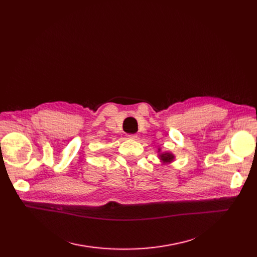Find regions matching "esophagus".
Segmentation results:
<instances>
[{"instance_id": "obj_1", "label": "esophagus", "mask_w": 257, "mask_h": 257, "mask_svg": "<svg viewBox=\"0 0 257 257\" xmlns=\"http://www.w3.org/2000/svg\"><path fill=\"white\" fill-rule=\"evenodd\" d=\"M129 139H131V140H137V139H138V136H137V134H130Z\"/></svg>"}]
</instances>
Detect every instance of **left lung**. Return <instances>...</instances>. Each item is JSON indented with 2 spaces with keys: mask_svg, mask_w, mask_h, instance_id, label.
<instances>
[{
  "mask_svg": "<svg viewBox=\"0 0 257 257\" xmlns=\"http://www.w3.org/2000/svg\"><path fill=\"white\" fill-rule=\"evenodd\" d=\"M157 157L161 163V166L170 165V164L173 163L175 159H176V156H175L172 152H168V151L163 152V151H161L160 148H158V149H157Z\"/></svg>",
  "mask_w": 257,
  "mask_h": 257,
  "instance_id": "left-lung-1",
  "label": "left lung"
}]
</instances>
